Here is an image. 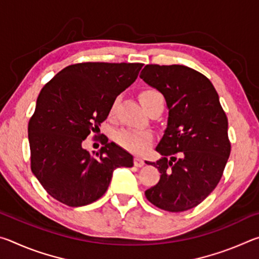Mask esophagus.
Returning a JSON list of instances; mask_svg holds the SVG:
<instances>
[{"instance_id":"34e87169","label":"esophagus","mask_w":259,"mask_h":259,"mask_svg":"<svg viewBox=\"0 0 259 259\" xmlns=\"http://www.w3.org/2000/svg\"><path fill=\"white\" fill-rule=\"evenodd\" d=\"M134 164H135V166H143L144 164H145V162H144V160L140 159V157L136 156L134 159Z\"/></svg>"}]
</instances>
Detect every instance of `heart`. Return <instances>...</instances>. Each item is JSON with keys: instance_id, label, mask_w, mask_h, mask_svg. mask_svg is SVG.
I'll return each mask as SVG.
<instances>
[{"instance_id": "1", "label": "heart", "mask_w": 259, "mask_h": 259, "mask_svg": "<svg viewBox=\"0 0 259 259\" xmlns=\"http://www.w3.org/2000/svg\"><path fill=\"white\" fill-rule=\"evenodd\" d=\"M139 102L142 106L148 111L153 105L157 102L163 103V97L155 89H144L139 94ZM117 100L112 104L109 114L114 113L116 107ZM115 139L117 144L124 150L137 153V154H144L148 151L153 143V134L150 130H134V129H124L116 134Z\"/></svg>"}]
</instances>
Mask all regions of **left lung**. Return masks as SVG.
I'll list each match as a JSON object with an SVG mask.
<instances>
[{
  "instance_id": "8db88e82",
  "label": "left lung",
  "mask_w": 259,
  "mask_h": 259,
  "mask_svg": "<svg viewBox=\"0 0 259 259\" xmlns=\"http://www.w3.org/2000/svg\"><path fill=\"white\" fill-rule=\"evenodd\" d=\"M139 77L164 96L169 108L156 146L163 157L146 162L159 170L160 181L145 195L159 209L185 211L202 202L223 176L231 153L227 116L212 83L195 69L150 64Z\"/></svg>"
}]
</instances>
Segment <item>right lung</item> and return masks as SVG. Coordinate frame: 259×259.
I'll return each mask as SVG.
<instances>
[{
    "label": "right lung",
    "mask_w": 259,
    "mask_h": 259,
    "mask_svg": "<svg viewBox=\"0 0 259 259\" xmlns=\"http://www.w3.org/2000/svg\"><path fill=\"white\" fill-rule=\"evenodd\" d=\"M143 65H69L42 88L28 122L30 169L52 198L68 207L93 203L107 191L114 169L134 165L131 154L107 137L97 153L88 152L82 143L98 133L114 100Z\"/></svg>",
    "instance_id": "1"
}]
</instances>
